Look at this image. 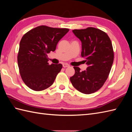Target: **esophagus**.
<instances>
[{"instance_id": "esophagus-1", "label": "esophagus", "mask_w": 132, "mask_h": 132, "mask_svg": "<svg viewBox=\"0 0 132 132\" xmlns=\"http://www.w3.org/2000/svg\"><path fill=\"white\" fill-rule=\"evenodd\" d=\"M63 67L64 68H69V67H70V65L68 63H64L63 64Z\"/></svg>"}]
</instances>
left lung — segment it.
<instances>
[{"label":"left lung","mask_w":132,"mask_h":132,"mask_svg":"<svg viewBox=\"0 0 132 132\" xmlns=\"http://www.w3.org/2000/svg\"><path fill=\"white\" fill-rule=\"evenodd\" d=\"M72 32L82 43L81 55L88 67L82 71L74 67L75 74L70 79L79 92L94 93L104 84L112 66L114 53L111 41L106 33L93 27L74 29Z\"/></svg>","instance_id":"8db88e82"}]
</instances>
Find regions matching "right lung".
Listing matches in <instances>:
<instances>
[{"label": "right lung", "mask_w": 132, "mask_h": 132, "mask_svg": "<svg viewBox=\"0 0 132 132\" xmlns=\"http://www.w3.org/2000/svg\"><path fill=\"white\" fill-rule=\"evenodd\" d=\"M69 30L41 26L23 36L20 43L18 63L22 79L29 88L36 91H43L54 83L62 64H49L47 54L55 51L59 41Z\"/></svg>", "instance_id": "obj_1"}]
</instances>
